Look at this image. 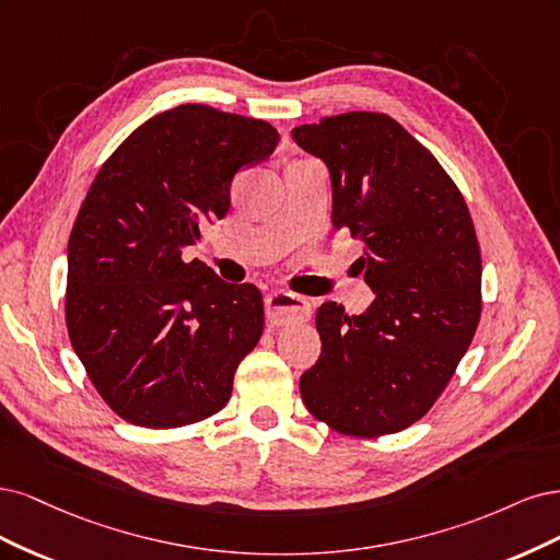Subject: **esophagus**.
<instances>
[{
    "label": "esophagus",
    "instance_id": "34e87169",
    "mask_svg": "<svg viewBox=\"0 0 560 560\" xmlns=\"http://www.w3.org/2000/svg\"><path fill=\"white\" fill-rule=\"evenodd\" d=\"M265 314L272 326H291V323L312 318V304L302 295L275 291L265 298Z\"/></svg>",
    "mask_w": 560,
    "mask_h": 560
}]
</instances>
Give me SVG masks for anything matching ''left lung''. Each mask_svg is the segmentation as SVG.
I'll list each match as a JSON object with an SVG mask.
<instances>
[{
    "mask_svg": "<svg viewBox=\"0 0 560 560\" xmlns=\"http://www.w3.org/2000/svg\"><path fill=\"white\" fill-rule=\"evenodd\" d=\"M293 141L326 162L332 230L363 240L374 302L349 316L320 304V355L300 376L318 421L353 438L405 430L435 405L475 337L481 256L470 211L428 149L386 114L300 125Z\"/></svg>",
    "mask_w": 560,
    "mask_h": 560,
    "instance_id": "8db88e82",
    "label": "left lung"
}]
</instances>
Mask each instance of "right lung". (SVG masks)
I'll return each mask as SVG.
<instances>
[{"label": "right lung", "instance_id": "right-lung-1", "mask_svg": "<svg viewBox=\"0 0 560 560\" xmlns=\"http://www.w3.org/2000/svg\"><path fill=\"white\" fill-rule=\"evenodd\" d=\"M277 143L265 120L182 104L97 172L69 237L65 312L90 382L125 421L178 428L228 405L262 335V295L182 254L228 213L234 174Z\"/></svg>", "mask_w": 560, "mask_h": 560}]
</instances>
